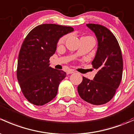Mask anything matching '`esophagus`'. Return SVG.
<instances>
[{
  "mask_svg": "<svg viewBox=\"0 0 134 134\" xmlns=\"http://www.w3.org/2000/svg\"><path fill=\"white\" fill-rule=\"evenodd\" d=\"M72 73H74V71L73 70H69L67 72V74H72Z\"/></svg>",
  "mask_w": 134,
  "mask_h": 134,
  "instance_id": "34e87169",
  "label": "esophagus"
}]
</instances>
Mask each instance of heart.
<instances>
[{"label":"heart","instance_id":"obj_1","mask_svg":"<svg viewBox=\"0 0 134 134\" xmlns=\"http://www.w3.org/2000/svg\"><path fill=\"white\" fill-rule=\"evenodd\" d=\"M64 40V38H63L62 39V40Z\"/></svg>","mask_w":134,"mask_h":134}]
</instances>
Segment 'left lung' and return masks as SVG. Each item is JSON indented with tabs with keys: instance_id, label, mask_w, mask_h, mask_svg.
<instances>
[{
	"instance_id": "1",
	"label": "left lung",
	"mask_w": 134,
	"mask_h": 134,
	"mask_svg": "<svg viewBox=\"0 0 134 134\" xmlns=\"http://www.w3.org/2000/svg\"><path fill=\"white\" fill-rule=\"evenodd\" d=\"M87 26L95 34L98 40L92 65L98 71L93 80L83 77L78 92L87 102L101 105L112 99L119 87L123 74V58L118 40L109 29L95 24H87Z\"/></svg>"
}]
</instances>
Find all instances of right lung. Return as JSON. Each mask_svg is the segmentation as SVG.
I'll use <instances>...</instances> for the list:
<instances>
[{
	"label": "right lung",
	"instance_id": "1",
	"mask_svg": "<svg viewBox=\"0 0 134 134\" xmlns=\"http://www.w3.org/2000/svg\"><path fill=\"white\" fill-rule=\"evenodd\" d=\"M74 29L54 24L36 26L27 35L20 51L16 76L24 96L35 105H43L54 99L66 72L49 66L62 36Z\"/></svg>",
	"mask_w": 134,
	"mask_h": 134
}]
</instances>
